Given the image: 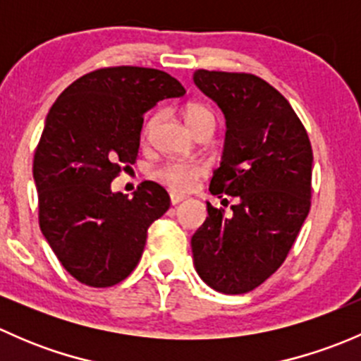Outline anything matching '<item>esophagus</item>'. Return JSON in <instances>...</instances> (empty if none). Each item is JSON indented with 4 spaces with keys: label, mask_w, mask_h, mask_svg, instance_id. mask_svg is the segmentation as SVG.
Listing matches in <instances>:
<instances>
[{
    "label": "esophagus",
    "mask_w": 361,
    "mask_h": 361,
    "mask_svg": "<svg viewBox=\"0 0 361 361\" xmlns=\"http://www.w3.org/2000/svg\"><path fill=\"white\" fill-rule=\"evenodd\" d=\"M169 199H171V204H173V206H176V204H180L181 201H185V195H180V194H171V195H169Z\"/></svg>",
    "instance_id": "34e87169"
}]
</instances>
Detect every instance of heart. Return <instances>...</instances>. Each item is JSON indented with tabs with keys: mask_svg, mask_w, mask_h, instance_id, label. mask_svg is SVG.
<instances>
[{
	"mask_svg": "<svg viewBox=\"0 0 361 361\" xmlns=\"http://www.w3.org/2000/svg\"><path fill=\"white\" fill-rule=\"evenodd\" d=\"M185 118L187 123L192 127V130H197L201 126L214 127V115L213 111L202 104H192L185 111ZM159 122V113L152 115L150 118L145 122L143 136L150 137L154 133L155 126ZM207 173V166L204 162H181V160H171V162L160 164L152 171V178L159 181L160 185L171 192H190L195 187L197 180H201L204 174Z\"/></svg>",
	"mask_w": 361,
	"mask_h": 361,
	"instance_id": "1",
	"label": "heart"
}]
</instances>
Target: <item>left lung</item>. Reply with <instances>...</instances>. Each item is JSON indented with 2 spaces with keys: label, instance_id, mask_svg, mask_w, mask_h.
I'll return each mask as SVG.
<instances>
[{
  "label": "left lung",
  "instance_id": "1",
  "mask_svg": "<svg viewBox=\"0 0 361 361\" xmlns=\"http://www.w3.org/2000/svg\"><path fill=\"white\" fill-rule=\"evenodd\" d=\"M194 82L227 120L209 192L235 197L228 213L207 202L206 221L192 238L195 271L216 292L248 293L281 267L307 218L311 141L288 101L265 80L197 69Z\"/></svg>",
  "mask_w": 361,
  "mask_h": 361
}]
</instances>
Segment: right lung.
<instances>
[{"label": "right lung", "mask_w": 361, "mask_h": 361, "mask_svg": "<svg viewBox=\"0 0 361 361\" xmlns=\"http://www.w3.org/2000/svg\"><path fill=\"white\" fill-rule=\"evenodd\" d=\"M185 92L160 69L113 66L80 76L50 108L32 162L39 228L83 285L123 281L143 255L148 227L169 209L155 181H143L133 199L110 183L136 162L145 113Z\"/></svg>", "instance_id": "add662e5"}]
</instances>
